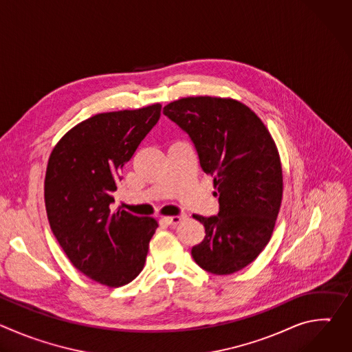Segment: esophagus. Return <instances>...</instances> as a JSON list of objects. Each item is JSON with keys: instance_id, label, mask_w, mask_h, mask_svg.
I'll return each mask as SVG.
<instances>
[{"instance_id": "obj_1", "label": "esophagus", "mask_w": 352, "mask_h": 352, "mask_svg": "<svg viewBox=\"0 0 352 352\" xmlns=\"http://www.w3.org/2000/svg\"><path fill=\"white\" fill-rule=\"evenodd\" d=\"M186 216L185 214H178V216H170V217H164V221L167 224H171V226H177L179 224L182 220H185Z\"/></svg>"}]
</instances>
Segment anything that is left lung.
<instances>
[{
  "mask_svg": "<svg viewBox=\"0 0 352 352\" xmlns=\"http://www.w3.org/2000/svg\"><path fill=\"white\" fill-rule=\"evenodd\" d=\"M163 114L189 135L219 190L217 216L193 214L206 235L192 258L209 273L232 274L259 256L274 230L283 197L276 143L262 120L232 98L184 97Z\"/></svg>",
  "mask_w": 352,
  "mask_h": 352,
  "instance_id": "1",
  "label": "left lung"
}]
</instances>
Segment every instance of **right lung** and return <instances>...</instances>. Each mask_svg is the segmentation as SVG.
Wrapping results in <instances>:
<instances>
[{"instance_id": "add662e5", "label": "right lung", "mask_w": 352, "mask_h": 352, "mask_svg": "<svg viewBox=\"0 0 352 352\" xmlns=\"http://www.w3.org/2000/svg\"><path fill=\"white\" fill-rule=\"evenodd\" d=\"M162 104L96 114L68 131L50 155L44 202L71 263L89 278L122 287L143 269L157 221L113 212L121 170L160 118Z\"/></svg>"}]
</instances>
